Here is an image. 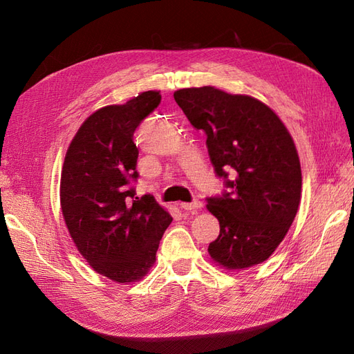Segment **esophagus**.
Returning a JSON list of instances; mask_svg holds the SVG:
<instances>
[{"label":"esophagus","instance_id":"obj_1","mask_svg":"<svg viewBox=\"0 0 354 354\" xmlns=\"http://www.w3.org/2000/svg\"><path fill=\"white\" fill-rule=\"evenodd\" d=\"M180 207L183 208L185 211H189V212H196V211L202 207V203H201L199 201L190 202V203H187V202H181V203H180Z\"/></svg>","mask_w":354,"mask_h":354}]
</instances>
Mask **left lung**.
Segmentation results:
<instances>
[{"label": "left lung", "mask_w": 354, "mask_h": 354, "mask_svg": "<svg viewBox=\"0 0 354 354\" xmlns=\"http://www.w3.org/2000/svg\"><path fill=\"white\" fill-rule=\"evenodd\" d=\"M177 104L196 130L205 131L211 162L230 194L209 198L220 223L208 252L226 270L266 261L283 241L301 201V165L288 128L273 109L246 94L211 85L180 88Z\"/></svg>", "instance_id": "obj_1"}]
</instances>
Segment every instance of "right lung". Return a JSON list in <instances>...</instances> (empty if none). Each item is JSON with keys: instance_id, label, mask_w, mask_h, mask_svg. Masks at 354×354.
Segmentation results:
<instances>
[{"instance_id": "obj_1", "label": "right lung", "mask_w": 354, "mask_h": 354, "mask_svg": "<svg viewBox=\"0 0 354 354\" xmlns=\"http://www.w3.org/2000/svg\"><path fill=\"white\" fill-rule=\"evenodd\" d=\"M159 102L151 90L93 112L63 160L60 207L71 238L91 269L116 283L143 279L173 221L153 196L134 199L127 186L138 177L133 134Z\"/></svg>"}]
</instances>
